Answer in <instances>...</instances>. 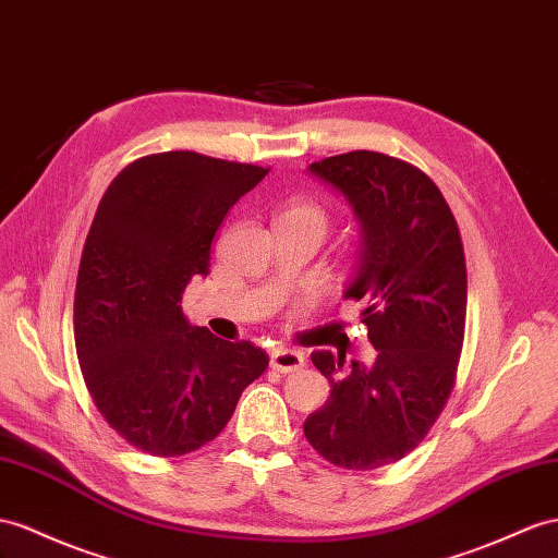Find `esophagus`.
<instances>
[{
    "label": "esophagus",
    "mask_w": 558,
    "mask_h": 558,
    "mask_svg": "<svg viewBox=\"0 0 558 558\" xmlns=\"http://www.w3.org/2000/svg\"><path fill=\"white\" fill-rule=\"evenodd\" d=\"M306 363L304 353L292 351V349H278L270 353V367L278 369V373L288 375V373H296V369H302Z\"/></svg>",
    "instance_id": "obj_1"
}]
</instances>
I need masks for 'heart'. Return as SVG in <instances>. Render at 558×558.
<instances>
[{
    "label": "heart",
    "instance_id": "1",
    "mask_svg": "<svg viewBox=\"0 0 558 558\" xmlns=\"http://www.w3.org/2000/svg\"><path fill=\"white\" fill-rule=\"evenodd\" d=\"M280 219L311 223V226H316L323 235H325V231H327V223H330V219H327L325 209H323L320 205H316V203H311V199H296V203L290 205L288 211H284Z\"/></svg>",
    "mask_w": 558,
    "mask_h": 558
}]
</instances>
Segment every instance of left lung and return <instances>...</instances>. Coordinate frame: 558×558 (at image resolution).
Returning <instances> with one entry per match:
<instances>
[{
	"label": "left lung",
	"mask_w": 558,
	"mask_h": 558,
	"mask_svg": "<svg viewBox=\"0 0 558 558\" xmlns=\"http://www.w3.org/2000/svg\"><path fill=\"white\" fill-rule=\"evenodd\" d=\"M347 199L361 228L344 299L363 302L373 365L313 351L332 384L304 434L327 462L367 471L401 460L438 420L454 384L466 318L460 228L424 171L353 150L308 165Z\"/></svg>",
	"instance_id": "obj_1"
}]
</instances>
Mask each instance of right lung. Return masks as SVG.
<instances>
[{
  "instance_id": "1",
  "label": "right lung",
  "mask_w": 558,
  "mask_h": 558,
  "mask_svg": "<svg viewBox=\"0 0 558 558\" xmlns=\"http://www.w3.org/2000/svg\"><path fill=\"white\" fill-rule=\"evenodd\" d=\"M268 174L191 150L141 157L108 185L84 242L75 347L106 422L130 446L179 457L221 434L268 355L193 327L181 299L209 274L214 235Z\"/></svg>"
}]
</instances>
